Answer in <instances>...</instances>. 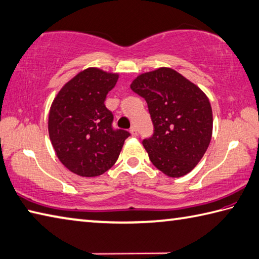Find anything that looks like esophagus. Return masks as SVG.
I'll return each instance as SVG.
<instances>
[{"mask_svg":"<svg viewBox=\"0 0 259 259\" xmlns=\"http://www.w3.org/2000/svg\"><path fill=\"white\" fill-rule=\"evenodd\" d=\"M130 132H131L132 136H138V130H136L135 126H132L131 130H130Z\"/></svg>","mask_w":259,"mask_h":259,"instance_id":"esophagus-1","label":"esophagus"}]
</instances>
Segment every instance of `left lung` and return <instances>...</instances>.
Listing matches in <instances>:
<instances>
[{"label":"left lung","instance_id":"obj_1","mask_svg":"<svg viewBox=\"0 0 259 259\" xmlns=\"http://www.w3.org/2000/svg\"><path fill=\"white\" fill-rule=\"evenodd\" d=\"M131 89L145 99L153 121V136L143 141L151 162L171 178L192 171L212 138L213 114L207 96L170 67L142 73Z\"/></svg>","mask_w":259,"mask_h":259}]
</instances>
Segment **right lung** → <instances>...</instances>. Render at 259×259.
<instances>
[{
  "label": "right lung",
  "instance_id": "obj_1",
  "mask_svg": "<svg viewBox=\"0 0 259 259\" xmlns=\"http://www.w3.org/2000/svg\"><path fill=\"white\" fill-rule=\"evenodd\" d=\"M118 77V73L88 67L66 82L52 102L48 133L54 151L64 167L81 177L109 170L130 136L113 130V114L105 106Z\"/></svg>",
  "mask_w": 259,
  "mask_h": 259
}]
</instances>
